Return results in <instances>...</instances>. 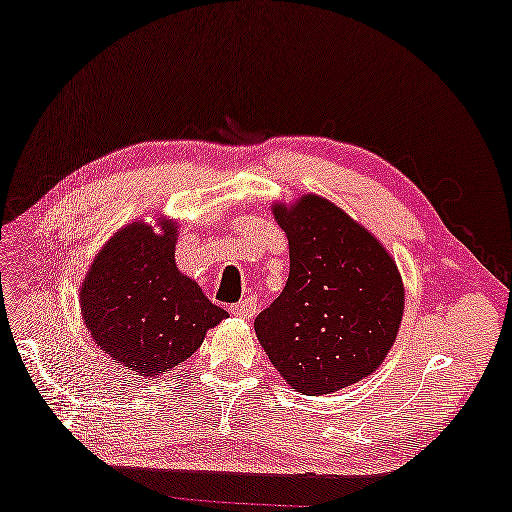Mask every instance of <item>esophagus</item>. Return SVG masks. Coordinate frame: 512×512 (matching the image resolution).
Segmentation results:
<instances>
[{"label":"esophagus","mask_w":512,"mask_h":512,"mask_svg":"<svg viewBox=\"0 0 512 512\" xmlns=\"http://www.w3.org/2000/svg\"><path fill=\"white\" fill-rule=\"evenodd\" d=\"M231 313L235 318H254L256 316V300H251V297H247V300H242L238 304L231 306Z\"/></svg>","instance_id":"1"}]
</instances>
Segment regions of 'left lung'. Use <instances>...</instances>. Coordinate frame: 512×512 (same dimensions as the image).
I'll return each mask as SVG.
<instances>
[{"label": "left lung", "mask_w": 512, "mask_h": 512, "mask_svg": "<svg viewBox=\"0 0 512 512\" xmlns=\"http://www.w3.org/2000/svg\"><path fill=\"white\" fill-rule=\"evenodd\" d=\"M272 215L288 238L290 274L254 322L265 355L304 396L366 380L396 343L405 313L396 261L325 196L274 201Z\"/></svg>", "instance_id": "obj_1"}]
</instances>
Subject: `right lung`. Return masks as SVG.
I'll return each mask as SVG.
<instances>
[{"label":"right lung","mask_w":512,"mask_h":512,"mask_svg":"<svg viewBox=\"0 0 512 512\" xmlns=\"http://www.w3.org/2000/svg\"><path fill=\"white\" fill-rule=\"evenodd\" d=\"M125 224L93 258L80 286V309L93 343L114 364L157 377L190 359L206 332L229 313L178 270V224Z\"/></svg>","instance_id":"right-lung-1"}]
</instances>
